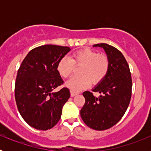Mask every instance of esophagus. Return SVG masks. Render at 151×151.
Wrapping results in <instances>:
<instances>
[{"mask_svg":"<svg viewBox=\"0 0 151 151\" xmlns=\"http://www.w3.org/2000/svg\"><path fill=\"white\" fill-rule=\"evenodd\" d=\"M70 94H71V97H74V96L76 95L77 93L76 92H74L73 91H70Z\"/></svg>","mask_w":151,"mask_h":151,"instance_id":"esophagus-1","label":"esophagus"}]
</instances>
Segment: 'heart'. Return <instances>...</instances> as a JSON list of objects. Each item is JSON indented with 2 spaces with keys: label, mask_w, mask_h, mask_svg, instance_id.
<instances>
[{
  "label": "heart",
  "mask_w": 151,
  "mask_h": 151,
  "mask_svg": "<svg viewBox=\"0 0 151 151\" xmlns=\"http://www.w3.org/2000/svg\"><path fill=\"white\" fill-rule=\"evenodd\" d=\"M75 66H82L78 70L81 76L73 77L66 86L73 91L78 92L88 87L91 82L96 85L106 77L110 69V60L106 54L82 49L74 52L70 57H63L57 63V70L61 77L67 78L73 74Z\"/></svg>",
  "instance_id": "1"
}]
</instances>
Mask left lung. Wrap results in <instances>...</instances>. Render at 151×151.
<instances>
[{"label": "left lung", "mask_w": 151, "mask_h": 151, "mask_svg": "<svg viewBox=\"0 0 151 151\" xmlns=\"http://www.w3.org/2000/svg\"><path fill=\"white\" fill-rule=\"evenodd\" d=\"M93 47L105 50L110 69L106 77L92 89L101 94L99 97L90 91L83 93L85 103L80 114L88 127L103 131L113 127L125 114L132 97V81L129 64L118 49L105 43Z\"/></svg>", "instance_id": "1"}]
</instances>
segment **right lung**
<instances>
[{"mask_svg": "<svg viewBox=\"0 0 151 151\" xmlns=\"http://www.w3.org/2000/svg\"><path fill=\"white\" fill-rule=\"evenodd\" d=\"M70 50L42 45L29 51L21 63L15 82L16 103L24 120L35 129L47 130L60 119L70 92L67 88L53 91L63 84L57 65Z\"/></svg>", "mask_w": 151, "mask_h": 151, "instance_id": "1", "label": "right lung"}]
</instances>
